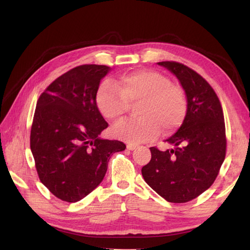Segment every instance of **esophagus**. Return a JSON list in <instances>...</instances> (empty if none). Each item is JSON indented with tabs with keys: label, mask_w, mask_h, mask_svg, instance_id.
I'll list each match as a JSON object with an SVG mask.
<instances>
[{
	"label": "esophagus",
	"mask_w": 250,
	"mask_h": 250,
	"mask_svg": "<svg viewBox=\"0 0 250 250\" xmlns=\"http://www.w3.org/2000/svg\"><path fill=\"white\" fill-rule=\"evenodd\" d=\"M136 147H137V145H135V144H128V145H126V149H128V150H134Z\"/></svg>",
	"instance_id": "obj_1"
}]
</instances>
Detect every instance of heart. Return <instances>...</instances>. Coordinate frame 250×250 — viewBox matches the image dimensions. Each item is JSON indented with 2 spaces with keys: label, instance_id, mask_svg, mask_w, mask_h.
Returning <instances> with one entry per match:
<instances>
[{
  "label": "heart",
  "instance_id": "heart-1",
  "mask_svg": "<svg viewBox=\"0 0 250 250\" xmlns=\"http://www.w3.org/2000/svg\"><path fill=\"white\" fill-rule=\"evenodd\" d=\"M95 102L105 119L116 121L137 104L139 118L124 120L113 128L117 139L130 143L153 140L163 132L178 129L185 120L188 101L185 90L164 74L144 70L121 76L118 83L105 81L100 84Z\"/></svg>",
  "mask_w": 250,
  "mask_h": 250
}]
</instances>
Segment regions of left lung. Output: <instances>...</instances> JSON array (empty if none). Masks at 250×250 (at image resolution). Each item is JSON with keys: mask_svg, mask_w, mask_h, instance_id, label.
I'll list each match as a JSON object with an SVG mask.
<instances>
[{"mask_svg": "<svg viewBox=\"0 0 250 250\" xmlns=\"http://www.w3.org/2000/svg\"><path fill=\"white\" fill-rule=\"evenodd\" d=\"M187 95L188 109L183 125L167 142L173 149L150 147L151 159L142 167L145 182L172 203H186L208 189L226 158L224 111L213 87L183 63L162 61Z\"/></svg>", "mask_w": 250, "mask_h": 250, "instance_id": "1", "label": "left lung"}]
</instances>
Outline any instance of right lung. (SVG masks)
Returning a JSON list of instances; mask_svg holds the SVG:
<instances>
[{"instance_id": "right-lung-1", "label": "right lung", "mask_w": 250, "mask_h": 250, "mask_svg": "<svg viewBox=\"0 0 250 250\" xmlns=\"http://www.w3.org/2000/svg\"><path fill=\"white\" fill-rule=\"evenodd\" d=\"M109 66L83 64L55 79L37 100L30 147L40 180L62 201H81L98 187L110 156L125 149L99 135L108 124L95 102Z\"/></svg>"}]
</instances>
